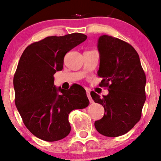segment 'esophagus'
I'll return each mask as SVG.
<instances>
[{
    "instance_id": "esophagus-1",
    "label": "esophagus",
    "mask_w": 161,
    "mask_h": 161,
    "mask_svg": "<svg viewBox=\"0 0 161 161\" xmlns=\"http://www.w3.org/2000/svg\"><path fill=\"white\" fill-rule=\"evenodd\" d=\"M87 92V97H88V99H89V101H90V103H93V99H92V98H91V94H90V91H86Z\"/></svg>"
}]
</instances>
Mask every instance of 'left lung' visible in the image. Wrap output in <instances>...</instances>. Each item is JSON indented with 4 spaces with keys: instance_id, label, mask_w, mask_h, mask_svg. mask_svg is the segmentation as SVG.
<instances>
[{
    "instance_id": "left-lung-1",
    "label": "left lung",
    "mask_w": 161,
    "mask_h": 161,
    "mask_svg": "<svg viewBox=\"0 0 161 161\" xmlns=\"http://www.w3.org/2000/svg\"><path fill=\"white\" fill-rule=\"evenodd\" d=\"M99 68L103 78L99 86L106 87L108 94L99 97L91 91L95 103L104 107L105 114L95 121L96 129L106 137L125 135L139 122L146 97V74L139 55L127 42L112 36L99 38Z\"/></svg>"
}]
</instances>
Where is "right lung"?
Wrapping results in <instances>:
<instances>
[{"mask_svg": "<svg viewBox=\"0 0 161 161\" xmlns=\"http://www.w3.org/2000/svg\"><path fill=\"white\" fill-rule=\"evenodd\" d=\"M86 39L82 33L49 36L28 46L20 58L13 79L15 105L27 129L41 140L67 137L71 129L69 114L89 105L82 86L56 88L53 76L62 70L67 53Z\"/></svg>", "mask_w": 161, "mask_h": 161, "instance_id": "right-lung-1", "label": "right lung"}]
</instances>
